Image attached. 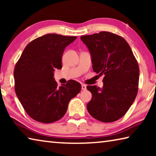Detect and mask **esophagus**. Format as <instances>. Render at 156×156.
I'll list each match as a JSON object with an SVG mask.
<instances>
[{"instance_id": "esophagus-1", "label": "esophagus", "mask_w": 156, "mask_h": 156, "mask_svg": "<svg viewBox=\"0 0 156 156\" xmlns=\"http://www.w3.org/2000/svg\"><path fill=\"white\" fill-rule=\"evenodd\" d=\"M81 87H82V89H83V90H86V89H87V86L85 85V84H82Z\"/></svg>"}]
</instances>
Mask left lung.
<instances>
[{"instance_id": "8db88e82", "label": "left lung", "mask_w": 156, "mask_h": 156, "mask_svg": "<svg viewBox=\"0 0 156 156\" xmlns=\"http://www.w3.org/2000/svg\"><path fill=\"white\" fill-rule=\"evenodd\" d=\"M91 54L93 70L104 75L103 87L87 86L92 94L87 105L98 120L112 122L125 114L138 93L139 67L130 46L122 37L108 31L83 36Z\"/></svg>"}]
</instances>
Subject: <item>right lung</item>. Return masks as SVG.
<instances>
[{
    "label": "right lung",
    "instance_id": "right-lung-1",
    "mask_svg": "<svg viewBox=\"0 0 156 156\" xmlns=\"http://www.w3.org/2000/svg\"><path fill=\"white\" fill-rule=\"evenodd\" d=\"M77 37L48 34L29 43L16 65L15 91L31 118L51 123L62 118L68 104L81 90V84L71 80L58 87L54 78L56 69L62 68L66 47Z\"/></svg>",
    "mask_w": 156,
    "mask_h": 156
}]
</instances>
